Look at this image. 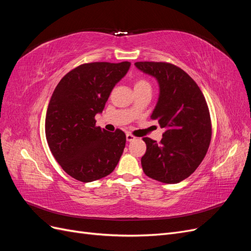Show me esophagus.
Wrapping results in <instances>:
<instances>
[{
    "instance_id": "obj_1",
    "label": "esophagus",
    "mask_w": 251,
    "mask_h": 251,
    "mask_svg": "<svg viewBox=\"0 0 251 251\" xmlns=\"http://www.w3.org/2000/svg\"><path fill=\"white\" fill-rule=\"evenodd\" d=\"M136 139V137L134 135H132V134H130V133H127L126 134V140L127 141H134Z\"/></svg>"
}]
</instances>
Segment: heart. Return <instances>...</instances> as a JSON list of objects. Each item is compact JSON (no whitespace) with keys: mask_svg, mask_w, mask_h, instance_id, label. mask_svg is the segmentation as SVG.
<instances>
[{"mask_svg":"<svg viewBox=\"0 0 251 251\" xmlns=\"http://www.w3.org/2000/svg\"><path fill=\"white\" fill-rule=\"evenodd\" d=\"M144 87H150V83L147 79L144 78H137L134 82V89H139Z\"/></svg>","mask_w":251,"mask_h":251,"instance_id":"heart-1","label":"heart"}]
</instances>
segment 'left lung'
I'll list each match as a JSON object with an SVG mask.
<instances>
[{"label":"left lung","instance_id":"8db88e82","mask_svg":"<svg viewBox=\"0 0 251 251\" xmlns=\"http://www.w3.org/2000/svg\"><path fill=\"white\" fill-rule=\"evenodd\" d=\"M135 66L156 77L160 94L151 118L165 128L157 142L143 141L147 151L141 165L148 177L163 183H179L197 170L211 140L208 105L196 81L171 63L137 62Z\"/></svg>","mask_w":251,"mask_h":251}]
</instances>
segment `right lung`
Here are the masks:
<instances>
[{
    "label": "right lung",
    "mask_w": 251,
    "mask_h": 251,
    "mask_svg": "<svg viewBox=\"0 0 251 251\" xmlns=\"http://www.w3.org/2000/svg\"><path fill=\"white\" fill-rule=\"evenodd\" d=\"M131 63L82 64L60 79L48 104L45 132L48 146L62 169L80 182L111 174L126 147L119 128L108 132L96 126L114 86Z\"/></svg>",
    "instance_id": "right-lung-1"
}]
</instances>
